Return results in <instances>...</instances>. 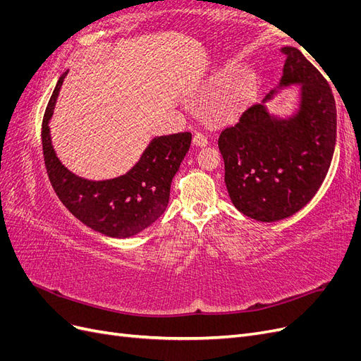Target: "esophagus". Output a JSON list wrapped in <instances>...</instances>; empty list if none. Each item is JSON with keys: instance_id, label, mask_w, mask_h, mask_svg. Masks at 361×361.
<instances>
[{"instance_id": "obj_1", "label": "esophagus", "mask_w": 361, "mask_h": 361, "mask_svg": "<svg viewBox=\"0 0 361 361\" xmlns=\"http://www.w3.org/2000/svg\"><path fill=\"white\" fill-rule=\"evenodd\" d=\"M192 143L197 147H204L207 145V140L202 133H195L192 137Z\"/></svg>"}]
</instances>
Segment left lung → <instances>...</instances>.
<instances>
[{
  "label": "left lung",
  "mask_w": 361,
  "mask_h": 361,
  "mask_svg": "<svg viewBox=\"0 0 361 361\" xmlns=\"http://www.w3.org/2000/svg\"><path fill=\"white\" fill-rule=\"evenodd\" d=\"M281 52L286 61L280 85L301 84L298 113L276 118L262 104L251 105L218 138L233 204L265 223L288 218L313 199L336 146L337 114L329 82L300 49L285 47Z\"/></svg>",
  "instance_id": "1"
}]
</instances>
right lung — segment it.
<instances>
[{
	"label": "right lung",
	"instance_id": "add662e5",
	"mask_svg": "<svg viewBox=\"0 0 361 361\" xmlns=\"http://www.w3.org/2000/svg\"><path fill=\"white\" fill-rule=\"evenodd\" d=\"M64 73L48 102L42 122L43 159L52 188L68 209L93 231L111 238H129L154 224L167 209L170 187L191 146V133L152 140L133 170L110 180L93 182L75 176L54 152L48 122Z\"/></svg>",
	"mask_w": 361,
	"mask_h": 361
}]
</instances>
